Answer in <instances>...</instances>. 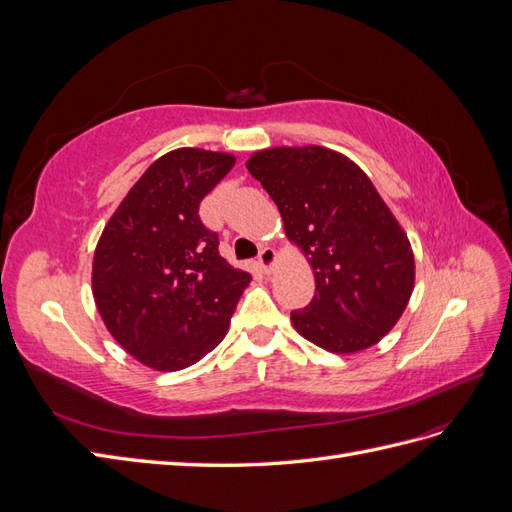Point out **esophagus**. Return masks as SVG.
I'll return each mask as SVG.
<instances>
[{
  "label": "esophagus",
  "instance_id": "esophagus-1",
  "mask_svg": "<svg viewBox=\"0 0 512 512\" xmlns=\"http://www.w3.org/2000/svg\"><path fill=\"white\" fill-rule=\"evenodd\" d=\"M275 260H277V254H275L273 247H269V245L262 247L260 254H258V265H260V269L265 271V273H271V269H273V265H275Z\"/></svg>",
  "mask_w": 512,
  "mask_h": 512
}]
</instances>
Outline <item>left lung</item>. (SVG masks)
I'll return each instance as SVG.
<instances>
[{
    "label": "left lung",
    "instance_id": "left-lung-1",
    "mask_svg": "<svg viewBox=\"0 0 512 512\" xmlns=\"http://www.w3.org/2000/svg\"><path fill=\"white\" fill-rule=\"evenodd\" d=\"M245 166L314 269L316 294L290 314L294 329L335 354L378 344L410 301L414 254L374 183L318 145L256 151Z\"/></svg>",
    "mask_w": 512,
    "mask_h": 512
}]
</instances>
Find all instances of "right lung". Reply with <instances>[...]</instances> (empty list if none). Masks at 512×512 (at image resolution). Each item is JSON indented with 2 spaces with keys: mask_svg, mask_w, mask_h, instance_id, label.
<instances>
[{
  "mask_svg": "<svg viewBox=\"0 0 512 512\" xmlns=\"http://www.w3.org/2000/svg\"><path fill=\"white\" fill-rule=\"evenodd\" d=\"M235 156L183 147L153 162L104 226L91 290L119 346L179 371L218 346L252 275L230 267L198 207Z\"/></svg>",
  "mask_w": 512,
  "mask_h": 512,
  "instance_id": "1",
  "label": "right lung"
}]
</instances>
